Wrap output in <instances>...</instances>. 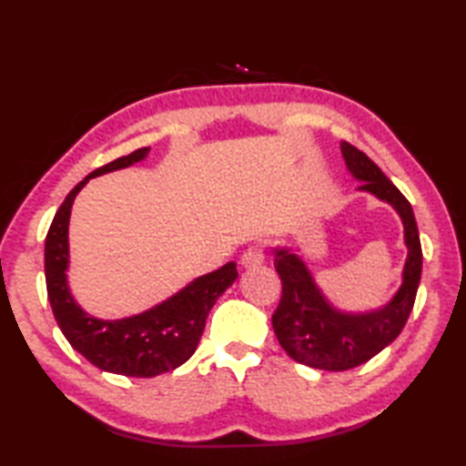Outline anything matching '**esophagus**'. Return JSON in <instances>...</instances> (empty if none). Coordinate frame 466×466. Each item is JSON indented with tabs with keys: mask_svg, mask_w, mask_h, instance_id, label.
<instances>
[{
	"mask_svg": "<svg viewBox=\"0 0 466 466\" xmlns=\"http://www.w3.org/2000/svg\"><path fill=\"white\" fill-rule=\"evenodd\" d=\"M240 262H242L244 268H256V266H260L264 262L262 246H250V248H246Z\"/></svg>",
	"mask_w": 466,
	"mask_h": 466,
	"instance_id": "1",
	"label": "esophagus"
}]
</instances>
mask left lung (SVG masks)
<instances>
[{
	"label": "left lung",
	"instance_id": "8db88e82",
	"mask_svg": "<svg viewBox=\"0 0 466 466\" xmlns=\"http://www.w3.org/2000/svg\"><path fill=\"white\" fill-rule=\"evenodd\" d=\"M350 176L366 192L399 214L407 246L400 286L392 299L370 310L339 309L316 282L309 264L292 246H274V266L282 280V299L272 329L286 354L319 370H349L386 349L409 320L420 284L422 250L412 206L364 152L340 142Z\"/></svg>",
	"mask_w": 466,
	"mask_h": 466
}]
</instances>
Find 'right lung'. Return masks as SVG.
Here are the masks:
<instances>
[{"mask_svg":"<svg viewBox=\"0 0 466 466\" xmlns=\"http://www.w3.org/2000/svg\"><path fill=\"white\" fill-rule=\"evenodd\" d=\"M150 147L97 167L66 196L46 236V284L59 330L74 350L97 369L124 376H157L182 366L196 352L208 312L238 279L236 262L198 276L152 309L124 319L104 320L86 312L69 289V216L76 196L92 177L142 162Z\"/></svg>","mask_w":466,"mask_h":466,"instance_id":"right-lung-1","label":"right lung"}]
</instances>
